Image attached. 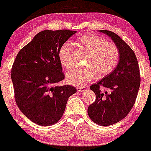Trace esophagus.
Segmentation results:
<instances>
[{
  "mask_svg": "<svg viewBox=\"0 0 151 151\" xmlns=\"http://www.w3.org/2000/svg\"><path fill=\"white\" fill-rule=\"evenodd\" d=\"M77 91H85L86 89H87V88L86 86H79V87L77 88Z\"/></svg>",
  "mask_w": 151,
  "mask_h": 151,
  "instance_id": "obj_1",
  "label": "esophagus"
}]
</instances>
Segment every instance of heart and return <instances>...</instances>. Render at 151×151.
I'll list each match as a JSON object with an SVG mask.
<instances>
[{"label":"heart","mask_w":151,"mask_h":151,"mask_svg":"<svg viewBox=\"0 0 151 151\" xmlns=\"http://www.w3.org/2000/svg\"><path fill=\"white\" fill-rule=\"evenodd\" d=\"M79 45L87 52L84 68H77L67 74V81L72 85L81 86L96 77L107 75L114 70L119 62V48L113 42L96 35H85L78 40ZM59 59L62 65L70 70L74 63L72 48L70 42H65L59 51Z\"/></svg>","instance_id":"heart-1"}]
</instances>
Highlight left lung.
Masks as SVG:
<instances>
[{
  "mask_svg": "<svg viewBox=\"0 0 151 151\" xmlns=\"http://www.w3.org/2000/svg\"><path fill=\"white\" fill-rule=\"evenodd\" d=\"M106 34L119 48L120 58L111 73L90 86L96 100L88 107V115L98 125H113L124 119L133 108L141 84L138 60L130 47L116 34L99 30ZM101 87L108 91H102Z\"/></svg>",
  "mask_w": 151,
  "mask_h": 151,
  "instance_id": "left-lung-1",
  "label": "left lung"
}]
</instances>
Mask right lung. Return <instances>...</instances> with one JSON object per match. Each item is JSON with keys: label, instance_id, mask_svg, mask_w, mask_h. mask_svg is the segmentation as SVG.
Listing matches in <instances>:
<instances>
[{"label": "right lung", "instance_id": "add662e5", "mask_svg": "<svg viewBox=\"0 0 151 151\" xmlns=\"http://www.w3.org/2000/svg\"><path fill=\"white\" fill-rule=\"evenodd\" d=\"M77 31L43 30L19 51L11 70L15 99L22 113L40 126L60 120L74 86H55L65 79L59 51Z\"/></svg>", "mask_w": 151, "mask_h": 151}]
</instances>
